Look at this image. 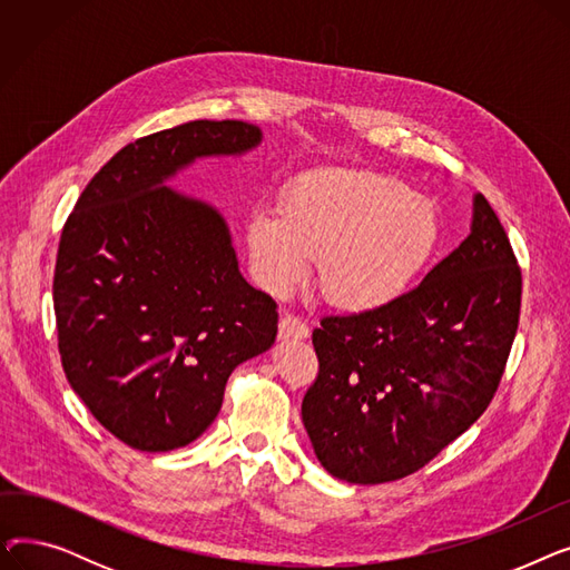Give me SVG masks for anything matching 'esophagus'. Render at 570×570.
Instances as JSON below:
<instances>
[{
	"mask_svg": "<svg viewBox=\"0 0 570 570\" xmlns=\"http://www.w3.org/2000/svg\"><path fill=\"white\" fill-rule=\"evenodd\" d=\"M309 325L293 314H284L279 321V340H307Z\"/></svg>",
	"mask_w": 570,
	"mask_h": 570,
	"instance_id": "1",
	"label": "esophagus"
}]
</instances>
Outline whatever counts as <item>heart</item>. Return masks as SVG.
<instances>
[{
    "label": "heart",
    "instance_id": "heart-1",
    "mask_svg": "<svg viewBox=\"0 0 570 570\" xmlns=\"http://www.w3.org/2000/svg\"><path fill=\"white\" fill-rule=\"evenodd\" d=\"M441 235L436 203L402 179L321 168L291 179L277 215H252L247 252L269 293H288L318 258L325 301L342 312L372 314L411 291L439 252Z\"/></svg>",
    "mask_w": 570,
    "mask_h": 570
}]
</instances>
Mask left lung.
Listing matches in <instances>:
<instances>
[{"instance_id":"1","label":"left lung","mask_w":570,"mask_h":570,"mask_svg":"<svg viewBox=\"0 0 570 570\" xmlns=\"http://www.w3.org/2000/svg\"><path fill=\"white\" fill-rule=\"evenodd\" d=\"M522 273L483 194L464 243L395 305L325 316L303 423L323 469L379 485L423 469L490 406L511 353Z\"/></svg>"}]
</instances>
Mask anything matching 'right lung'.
<instances>
[{
  "label": "right lung",
  "mask_w": 570,
  "mask_h": 570,
  "mask_svg": "<svg viewBox=\"0 0 570 570\" xmlns=\"http://www.w3.org/2000/svg\"><path fill=\"white\" fill-rule=\"evenodd\" d=\"M258 127L179 125L92 177L55 263L57 346L76 395L119 441L166 453L217 417L230 372L277 337V303L239 275L224 217L166 187L200 157H237Z\"/></svg>",
  "instance_id": "right-lung-1"
}]
</instances>
